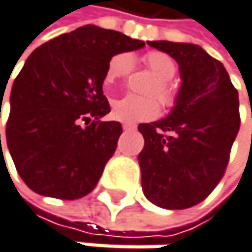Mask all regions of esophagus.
<instances>
[{
	"label": "esophagus",
	"instance_id": "34e87169",
	"mask_svg": "<svg viewBox=\"0 0 252 252\" xmlns=\"http://www.w3.org/2000/svg\"><path fill=\"white\" fill-rule=\"evenodd\" d=\"M122 128H124L125 131H130V130H134L136 127H134L133 124H124V125H122Z\"/></svg>",
	"mask_w": 252,
	"mask_h": 252
}]
</instances>
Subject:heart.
<instances>
[{"label": "heart", "instance_id": "obj_1", "mask_svg": "<svg viewBox=\"0 0 252 252\" xmlns=\"http://www.w3.org/2000/svg\"><path fill=\"white\" fill-rule=\"evenodd\" d=\"M143 63L148 69L157 77V83L150 89L148 95L157 96L160 102L166 107L174 105L177 99V91L171 84L177 72V66L172 57L168 54L153 51L143 57ZM133 67V59L127 53H121L112 57L109 62L107 71H105V81L115 83L118 80L125 78ZM160 112V105L154 98H142L136 95H124L113 101L112 115L115 119L127 124H136L142 121L154 119Z\"/></svg>", "mask_w": 252, "mask_h": 252}]
</instances>
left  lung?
<instances>
[{"label": "left lung", "mask_w": 252, "mask_h": 252, "mask_svg": "<svg viewBox=\"0 0 252 252\" xmlns=\"http://www.w3.org/2000/svg\"><path fill=\"white\" fill-rule=\"evenodd\" d=\"M148 45L177 63L181 86L171 113L140 124L143 193L153 204L180 210L204 201L224 177L240 127L239 95L224 64L201 46L168 40Z\"/></svg>", "instance_id": "8db88e82"}]
</instances>
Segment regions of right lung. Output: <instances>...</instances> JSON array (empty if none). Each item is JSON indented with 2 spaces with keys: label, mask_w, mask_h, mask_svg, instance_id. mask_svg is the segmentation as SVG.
<instances>
[{
  "label": "right lung",
  "mask_w": 252,
  "mask_h": 252,
  "mask_svg": "<svg viewBox=\"0 0 252 252\" xmlns=\"http://www.w3.org/2000/svg\"><path fill=\"white\" fill-rule=\"evenodd\" d=\"M143 46L119 32L84 25L25 60L12 86L5 140L33 192L78 199L94 190L122 133L119 122L101 121L110 112L105 71L113 56Z\"/></svg>",
  "instance_id": "obj_1"
}]
</instances>
